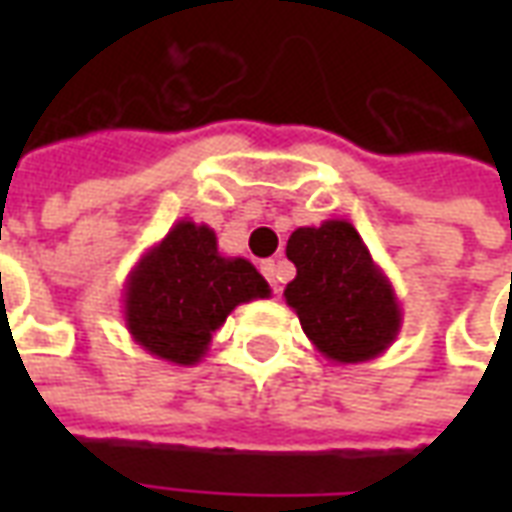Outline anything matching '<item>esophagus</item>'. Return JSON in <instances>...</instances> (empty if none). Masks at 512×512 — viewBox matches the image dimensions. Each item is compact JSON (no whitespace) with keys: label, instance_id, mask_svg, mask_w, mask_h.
Instances as JSON below:
<instances>
[{"label":"esophagus","instance_id":"1","mask_svg":"<svg viewBox=\"0 0 512 512\" xmlns=\"http://www.w3.org/2000/svg\"><path fill=\"white\" fill-rule=\"evenodd\" d=\"M260 271H263V277L268 279V285L277 290V263H274V260H263V263H260Z\"/></svg>","mask_w":512,"mask_h":512}]
</instances>
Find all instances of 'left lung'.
<instances>
[{
	"label": "left lung",
	"mask_w": 512,
	"mask_h": 512,
	"mask_svg": "<svg viewBox=\"0 0 512 512\" xmlns=\"http://www.w3.org/2000/svg\"><path fill=\"white\" fill-rule=\"evenodd\" d=\"M285 255L296 266L285 301L329 362H370L395 343L403 326L400 301L354 224L326 219L318 227H299Z\"/></svg>",
	"instance_id": "8db88e82"
}]
</instances>
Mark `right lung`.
Instances as JSON below:
<instances>
[{
  "mask_svg": "<svg viewBox=\"0 0 512 512\" xmlns=\"http://www.w3.org/2000/svg\"><path fill=\"white\" fill-rule=\"evenodd\" d=\"M268 296V282L246 257H224L208 224L180 219L131 268L123 321L147 354L191 367L238 304Z\"/></svg>",
  "mask_w": 512,
  "mask_h": 512,
  "instance_id": "right-lung-1",
  "label": "right lung"
}]
</instances>
